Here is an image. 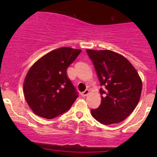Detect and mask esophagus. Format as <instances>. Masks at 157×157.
I'll return each instance as SVG.
<instances>
[{"label":"esophagus","mask_w":157,"mask_h":157,"mask_svg":"<svg viewBox=\"0 0 157 157\" xmlns=\"http://www.w3.org/2000/svg\"><path fill=\"white\" fill-rule=\"evenodd\" d=\"M89 93H90V91H89V90H85V91H83V93H81L82 96H87V95L89 94Z\"/></svg>","instance_id":"34e87169"}]
</instances>
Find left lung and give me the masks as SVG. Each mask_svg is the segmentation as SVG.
Here are the masks:
<instances>
[{
    "label": "left lung",
    "instance_id": "1",
    "mask_svg": "<svg viewBox=\"0 0 157 157\" xmlns=\"http://www.w3.org/2000/svg\"><path fill=\"white\" fill-rule=\"evenodd\" d=\"M100 82L101 104L91 109V115L103 124L119 123L137 106L142 81L128 59L110 50L86 49Z\"/></svg>",
    "mask_w": 157,
    "mask_h": 157
}]
</instances>
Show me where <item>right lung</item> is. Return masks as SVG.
Segmentation results:
<instances>
[{
	"instance_id": "1",
	"label": "right lung",
	"mask_w": 157,
	"mask_h": 157,
	"mask_svg": "<svg viewBox=\"0 0 157 157\" xmlns=\"http://www.w3.org/2000/svg\"><path fill=\"white\" fill-rule=\"evenodd\" d=\"M81 50L62 47L48 52L28 71L23 83L25 99L35 114L52 119L68 111L78 93L67 68Z\"/></svg>"
}]
</instances>
